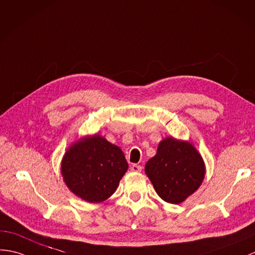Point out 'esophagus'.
Segmentation results:
<instances>
[{
	"mask_svg": "<svg viewBox=\"0 0 255 255\" xmlns=\"http://www.w3.org/2000/svg\"><path fill=\"white\" fill-rule=\"evenodd\" d=\"M130 169H131L132 171H135V173H138V171L142 170V166H140V165H138V164H133V165H131Z\"/></svg>",
	"mask_w": 255,
	"mask_h": 255,
	"instance_id": "1",
	"label": "esophagus"
}]
</instances>
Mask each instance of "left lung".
Returning a JSON list of instances; mask_svg holds the SVG:
<instances>
[{"label": "left lung", "mask_w": 255, "mask_h": 255, "mask_svg": "<svg viewBox=\"0 0 255 255\" xmlns=\"http://www.w3.org/2000/svg\"><path fill=\"white\" fill-rule=\"evenodd\" d=\"M145 174L164 201L178 204L200 187L205 175L203 158L187 141L166 138L145 164Z\"/></svg>", "instance_id": "left-lung-1"}]
</instances>
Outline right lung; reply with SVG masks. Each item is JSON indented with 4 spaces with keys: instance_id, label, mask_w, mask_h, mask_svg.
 I'll return each instance as SVG.
<instances>
[{
    "instance_id": "add662e5",
    "label": "right lung",
    "mask_w": 255,
    "mask_h": 255,
    "mask_svg": "<svg viewBox=\"0 0 255 255\" xmlns=\"http://www.w3.org/2000/svg\"><path fill=\"white\" fill-rule=\"evenodd\" d=\"M127 169L128 163L123 151L98 134L70 146L61 166L67 187L91 203L109 199Z\"/></svg>"
}]
</instances>
